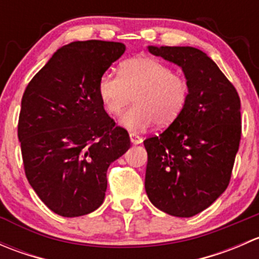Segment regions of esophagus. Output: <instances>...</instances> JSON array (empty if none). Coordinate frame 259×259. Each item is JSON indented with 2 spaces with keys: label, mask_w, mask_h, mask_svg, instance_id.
<instances>
[{
  "label": "esophagus",
  "mask_w": 259,
  "mask_h": 259,
  "mask_svg": "<svg viewBox=\"0 0 259 259\" xmlns=\"http://www.w3.org/2000/svg\"><path fill=\"white\" fill-rule=\"evenodd\" d=\"M130 142H132L134 145L142 144V143H143V138L139 137V135L134 134V133H130Z\"/></svg>",
  "instance_id": "1"
}]
</instances>
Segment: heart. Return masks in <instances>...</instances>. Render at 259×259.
Masks as SVG:
<instances>
[{
	"label": "heart",
	"instance_id": "obj_1",
	"mask_svg": "<svg viewBox=\"0 0 259 259\" xmlns=\"http://www.w3.org/2000/svg\"><path fill=\"white\" fill-rule=\"evenodd\" d=\"M98 94L111 115L121 113L134 99L135 104L121 115L120 124L140 132L155 122L160 126L173 124L187 105L189 83L174 75L169 65L153 57L138 56L121 62L119 75L104 72L99 79Z\"/></svg>",
	"mask_w": 259,
	"mask_h": 259
}]
</instances>
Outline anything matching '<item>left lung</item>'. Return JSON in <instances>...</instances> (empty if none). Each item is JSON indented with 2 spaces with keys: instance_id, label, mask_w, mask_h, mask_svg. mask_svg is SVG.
I'll use <instances>...</instances> for the list:
<instances>
[{
  "instance_id": "left-lung-1",
  "label": "left lung",
  "mask_w": 259,
  "mask_h": 259,
  "mask_svg": "<svg viewBox=\"0 0 259 259\" xmlns=\"http://www.w3.org/2000/svg\"><path fill=\"white\" fill-rule=\"evenodd\" d=\"M150 54L178 65L189 98L178 119L148 138L145 190L158 209L189 218L227 189L241 140V100L215 62L190 46H148Z\"/></svg>"
}]
</instances>
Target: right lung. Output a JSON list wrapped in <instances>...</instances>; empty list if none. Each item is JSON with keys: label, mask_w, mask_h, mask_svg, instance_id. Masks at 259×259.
Returning <instances> with one entry per match:
<instances>
[{"label": "right lung", "mask_w": 259, "mask_h": 259, "mask_svg": "<svg viewBox=\"0 0 259 259\" xmlns=\"http://www.w3.org/2000/svg\"><path fill=\"white\" fill-rule=\"evenodd\" d=\"M124 51V44L99 40L62 46L23 93L18 140L26 177L59 215L98 209L109 165L130 148L129 134L115 125L98 94L100 76Z\"/></svg>", "instance_id": "add662e5"}]
</instances>
